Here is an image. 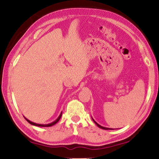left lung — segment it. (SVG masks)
I'll use <instances>...</instances> for the list:
<instances>
[{
	"mask_svg": "<svg viewBox=\"0 0 159 159\" xmlns=\"http://www.w3.org/2000/svg\"><path fill=\"white\" fill-rule=\"evenodd\" d=\"M93 121L95 123V124H96L97 125H98L99 128H102V129H104V130H111V128H104V127H103V126H101L100 125H99L98 123H96V122H95V120H93Z\"/></svg>",
	"mask_w": 159,
	"mask_h": 159,
	"instance_id": "1",
	"label": "left lung"
}]
</instances>
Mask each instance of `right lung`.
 <instances>
[{"label":"right lung","mask_w":159,"mask_h":159,"mask_svg":"<svg viewBox=\"0 0 159 159\" xmlns=\"http://www.w3.org/2000/svg\"><path fill=\"white\" fill-rule=\"evenodd\" d=\"M61 114H62V112H61V114H60V115L59 116V117L57 118V120H55V121L52 122V123H49V124H45V125H43V124H38V123H33V122L30 121V120H29L26 119V118H25V119H26V120H27V121H28L29 123H30V124H31V125H36V126H40V127H50V126H52V125H55V123H57L59 121V120H60V118H61Z\"/></svg>","instance_id":"add662e5"}]
</instances>
